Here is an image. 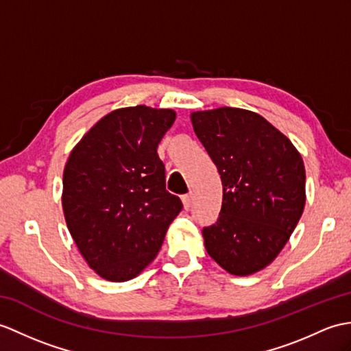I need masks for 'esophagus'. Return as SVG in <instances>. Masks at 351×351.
Returning a JSON list of instances; mask_svg holds the SVG:
<instances>
[{
	"instance_id": "1",
	"label": "esophagus",
	"mask_w": 351,
	"mask_h": 351,
	"mask_svg": "<svg viewBox=\"0 0 351 351\" xmlns=\"http://www.w3.org/2000/svg\"><path fill=\"white\" fill-rule=\"evenodd\" d=\"M191 202H193L191 194L182 195V203H184V208H185V209H190V208H191Z\"/></svg>"
}]
</instances>
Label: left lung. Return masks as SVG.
Listing matches in <instances>:
<instances>
[{"mask_svg":"<svg viewBox=\"0 0 351 351\" xmlns=\"http://www.w3.org/2000/svg\"><path fill=\"white\" fill-rule=\"evenodd\" d=\"M191 122L223 182L219 217L202 232L208 254L233 275L254 274L280 254L304 213L302 157L254 112H193Z\"/></svg>","mask_w":351,"mask_h":351,"instance_id":"1","label":"left lung"}]
</instances>
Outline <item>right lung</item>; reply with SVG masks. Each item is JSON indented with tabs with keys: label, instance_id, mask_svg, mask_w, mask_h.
<instances>
[{
	"label": "right lung",
	"instance_id": "add662e5",
	"mask_svg": "<svg viewBox=\"0 0 351 351\" xmlns=\"http://www.w3.org/2000/svg\"><path fill=\"white\" fill-rule=\"evenodd\" d=\"M176 113L146 106L110 112L71 151L62 209L89 267L108 281L134 278L157 257L182 202L166 190L157 148Z\"/></svg>",
	"mask_w": 351,
	"mask_h": 351
}]
</instances>
